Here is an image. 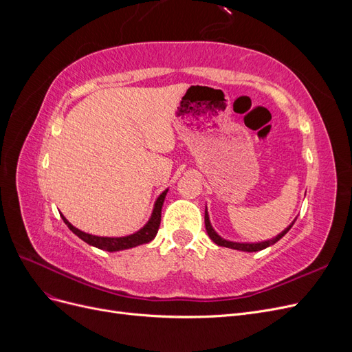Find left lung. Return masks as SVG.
Here are the masks:
<instances>
[{"label": "left lung", "instance_id": "1", "mask_svg": "<svg viewBox=\"0 0 352 352\" xmlns=\"http://www.w3.org/2000/svg\"><path fill=\"white\" fill-rule=\"evenodd\" d=\"M296 219H294V221L291 223L289 226H287L285 230H282L278 236H274L272 239H267V241H261V242H233V241H228L225 238H221L219 233L212 229L211 226V221H210V217H208V211H207V207H206V216H204V223H206V230L208 233L210 239L217 243L219 247H225V248H232V250H238V251H243V252H255V251H261L264 248L267 247H272V245H274L276 242H278L279 239H282L287 232H289V229L294 226Z\"/></svg>", "mask_w": 352, "mask_h": 352}]
</instances>
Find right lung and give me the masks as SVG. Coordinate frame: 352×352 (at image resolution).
<instances>
[{"instance_id":"obj_1","label":"right lung","mask_w":352,"mask_h":352,"mask_svg":"<svg viewBox=\"0 0 352 352\" xmlns=\"http://www.w3.org/2000/svg\"><path fill=\"white\" fill-rule=\"evenodd\" d=\"M167 190L168 189L163 190V192L160 194L158 198L155 199L151 216H150V219H148L145 225L140 230H136L135 233H131V235H126V236H97V235H91V233H87V232H83L78 228H74L72 223L61 214V212H60V216H61L63 221H65L67 225V228L74 233V235L79 236L83 242L92 245V247H95V248L110 251V252L129 250V248L138 247V245L151 242L155 238L158 228H160V221H162V208H163L164 198L167 195Z\"/></svg>"}]
</instances>
